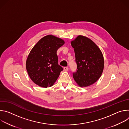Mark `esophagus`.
<instances>
[{"label":"esophagus","mask_w":129,"mask_h":129,"mask_svg":"<svg viewBox=\"0 0 129 129\" xmlns=\"http://www.w3.org/2000/svg\"><path fill=\"white\" fill-rule=\"evenodd\" d=\"M64 70L65 71H68V67H64Z\"/></svg>","instance_id":"1"}]
</instances>
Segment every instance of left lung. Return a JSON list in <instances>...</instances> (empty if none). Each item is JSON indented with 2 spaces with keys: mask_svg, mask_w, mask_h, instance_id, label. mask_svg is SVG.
I'll return each mask as SVG.
<instances>
[{
  "mask_svg": "<svg viewBox=\"0 0 129 129\" xmlns=\"http://www.w3.org/2000/svg\"><path fill=\"white\" fill-rule=\"evenodd\" d=\"M71 44L77 65L76 72H73L74 80L81 87L93 84L101 77L104 69L101 50L92 41L82 36H79Z\"/></svg>",
  "mask_w": 129,
  "mask_h": 129,
  "instance_id": "8db88e82",
  "label": "left lung"
}]
</instances>
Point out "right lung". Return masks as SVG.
Wrapping results in <instances>:
<instances>
[{"label": "right lung", "mask_w": 129, "mask_h": 129, "mask_svg": "<svg viewBox=\"0 0 129 129\" xmlns=\"http://www.w3.org/2000/svg\"><path fill=\"white\" fill-rule=\"evenodd\" d=\"M64 41L48 35L40 39L31 50L26 62V68L31 80L40 87L52 86L63 70L58 64L57 51Z\"/></svg>", "instance_id": "add662e5"}]
</instances>
